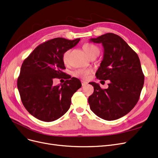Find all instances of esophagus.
Segmentation results:
<instances>
[{
	"mask_svg": "<svg viewBox=\"0 0 158 158\" xmlns=\"http://www.w3.org/2000/svg\"><path fill=\"white\" fill-rule=\"evenodd\" d=\"M81 84H82V86H85L88 84L87 82L86 81H81Z\"/></svg>",
	"mask_w": 158,
	"mask_h": 158,
	"instance_id": "1",
	"label": "esophagus"
}]
</instances>
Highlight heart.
<instances>
[{
    "label": "heart",
    "mask_w": 158,
    "mask_h": 158,
    "mask_svg": "<svg viewBox=\"0 0 158 158\" xmlns=\"http://www.w3.org/2000/svg\"><path fill=\"white\" fill-rule=\"evenodd\" d=\"M83 49L86 53L90 57L94 53H97L99 52L98 48L90 43H85L83 46ZM70 50H66L64 52L63 55V60L64 64L68 63V57H69ZM91 73V70L89 69H85V68H79L73 72V75L81 79H86L88 77V75Z\"/></svg>",
    "instance_id": "heart-1"
}]
</instances>
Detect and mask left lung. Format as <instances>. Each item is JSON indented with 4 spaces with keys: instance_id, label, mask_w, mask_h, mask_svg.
<instances>
[{
    "instance_id": "8db88e82",
    "label": "left lung",
    "mask_w": 158,
    "mask_h": 158,
    "mask_svg": "<svg viewBox=\"0 0 158 158\" xmlns=\"http://www.w3.org/2000/svg\"><path fill=\"white\" fill-rule=\"evenodd\" d=\"M95 43H102L104 57L95 73L101 81L109 80L107 89L98 84L89 96L91 110L98 117L107 120L118 119L132 110L138 102L144 85V74L139 57L120 36L108 33L96 39Z\"/></svg>"
}]
</instances>
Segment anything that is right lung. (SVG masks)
Here are the masks:
<instances>
[{
    "instance_id": "1",
    "label": "right lung",
    "mask_w": 158,
    "mask_h": 158,
    "mask_svg": "<svg viewBox=\"0 0 158 158\" xmlns=\"http://www.w3.org/2000/svg\"><path fill=\"white\" fill-rule=\"evenodd\" d=\"M73 40L55 38L39 44L26 58L17 79V88L25 108L37 119L46 122L56 120L69 110L73 94L81 87L79 79L68 76L63 55L76 45ZM67 80L53 86L54 78Z\"/></svg>"
}]
</instances>
